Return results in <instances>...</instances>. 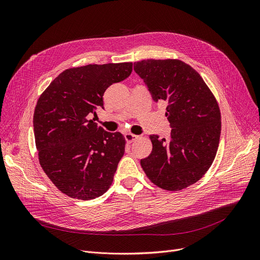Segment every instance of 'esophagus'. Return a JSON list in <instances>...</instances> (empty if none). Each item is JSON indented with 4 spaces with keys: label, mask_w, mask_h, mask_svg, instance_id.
Segmentation results:
<instances>
[{
    "label": "esophagus",
    "mask_w": 260,
    "mask_h": 260,
    "mask_svg": "<svg viewBox=\"0 0 260 260\" xmlns=\"http://www.w3.org/2000/svg\"><path fill=\"white\" fill-rule=\"evenodd\" d=\"M124 137H125V140H126L128 143H132V142H134L136 139H138L139 136L131 134V133H127V134L124 135Z\"/></svg>",
    "instance_id": "34e87169"
}]
</instances>
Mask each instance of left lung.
<instances>
[{
  "instance_id": "left-lung-1",
  "label": "left lung",
  "mask_w": 260,
  "mask_h": 260,
  "mask_svg": "<svg viewBox=\"0 0 260 260\" xmlns=\"http://www.w3.org/2000/svg\"><path fill=\"white\" fill-rule=\"evenodd\" d=\"M134 71L147 85L153 100L168 103L170 138L151 135L152 153L141 159L147 178L160 188L180 190L208 172L219 145L221 115L215 95L201 76L177 60H142Z\"/></svg>"
}]
</instances>
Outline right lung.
I'll use <instances>...</instances> for the list:
<instances>
[{
  "label": "right lung",
  "instance_id": "right-lung-1",
  "mask_svg": "<svg viewBox=\"0 0 260 260\" xmlns=\"http://www.w3.org/2000/svg\"><path fill=\"white\" fill-rule=\"evenodd\" d=\"M132 71V62L68 68L40 95L34 114L39 162L63 194L89 200L112 185L125 138L119 132H105L88 118L103 108L107 87Z\"/></svg>",
  "mask_w": 260,
  "mask_h": 260
}]
</instances>
